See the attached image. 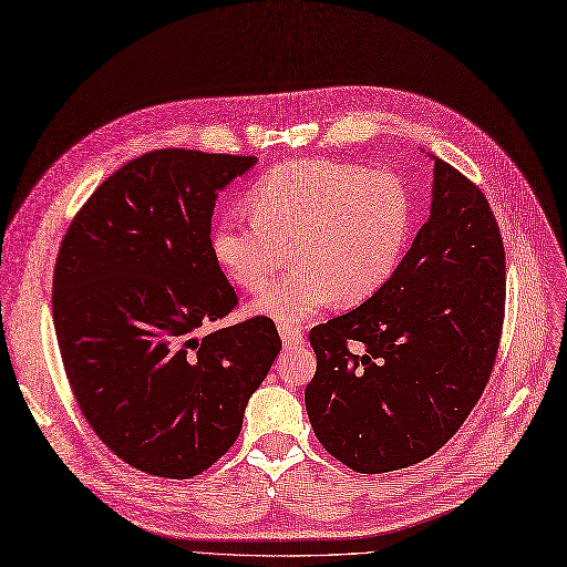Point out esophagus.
Instances as JSON below:
<instances>
[{"mask_svg":"<svg viewBox=\"0 0 567 567\" xmlns=\"http://www.w3.org/2000/svg\"><path fill=\"white\" fill-rule=\"evenodd\" d=\"M280 337H282V343L285 348H299L303 343V331L299 327H287L282 324L280 327Z\"/></svg>","mask_w":567,"mask_h":567,"instance_id":"obj_1","label":"esophagus"}]
</instances>
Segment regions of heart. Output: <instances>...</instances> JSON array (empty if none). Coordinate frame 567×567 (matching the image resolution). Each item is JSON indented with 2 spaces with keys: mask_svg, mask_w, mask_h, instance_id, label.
Here are the masks:
<instances>
[{
  "mask_svg": "<svg viewBox=\"0 0 567 567\" xmlns=\"http://www.w3.org/2000/svg\"><path fill=\"white\" fill-rule=\"evenodd\" d=\"M247 217H224L213 251L226 276L259 291L282 264L291 270L251 301L249 310L280 324H299L331 301L360 306L400 268L413 205L390 173L303 158L268 171L247 196Z\"/></svg>",
  "mask_w": 567,
  "mask_h": 567,
  "instance_id": "heart-1",
  "label": "heart"
}]
</instances>
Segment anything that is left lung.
<instances>
[{
  "label": "left lung",
  "mask_w": 567,
  "mask_h": 567,
  "mask_svg": "<svg viewBox=\"0 0 567 567\" xmlns=\"http://www.w3.org/2000/svg\"><path fill=\"white\" fill-rule=\"evenodd\" d=\"M434 158L427 221L369 301L310 329L306 411L318 442L360 474L442 449L484 394L505 322V245L481 188Z\"/></svg>",
  "instance_id": "left-lung-1"
}]
</instances>
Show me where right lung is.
<instances>
[{"mask_svg":"<svg viewBox=\"0 0 567 567\" xmlns=\"http://www.w3.org/2000/svg\"><path fill=\"white\" fill-rule=\"evenodd\" d=\"M255 156L156 150L104 179L53 270V324L74 400L131 467L192 478L236 444L282 348L272 320L203 329L238 306L213 213Z\"/></svg>","mask_w":567,"mask_h":567,"instance_id":"obj_1","label":"right lung"}]
</instances>
